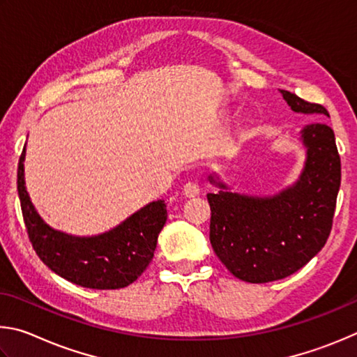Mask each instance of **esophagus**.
<instances>
[{
    "mask_svg": "<svg viewBox=\"0 0 357 357\" xmlns=\"http://www.w3.org/2000/svg\"><path fill=\"white\" fill-rule=\"evenodd\" d=\"M199 185L196 182H188L185 186H183V192L186 197H195L199 195Z\"/></svg>",
    "mask_w": 357,
    "mask_h": 357,
    "instance_id": "esophagus-1",
    "label": "esophagus"
}]
</instances>
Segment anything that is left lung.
I'll return each mask as SVG.
<instances>
[{
    "mask_svg": "<svg viewBox=\"0 0 357 357\" xmlns=\"http://www.w3.org/2000/svg\"><path fill=\"white\" fill-rule=\"evenodd\" d=\"M287 105L303 114H324V106L280 91ZM305 149L301 175L274 196L232 192L216 174L220 191L208 192L210 243L227 270L245 282L265 284L296 273L321 251L333 227L340 188V156L334 131L310 123L299 131Z\"/></svg>",
    "mask_w": 357,
    "mask_h": 357,
    "instance_id": "1",
    "label": "left lung"
}]
</instances>
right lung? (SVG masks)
<instances>
[{"label":"right lung","instance_id":"1","mask_svg":"<svg viewBox=\"0 0 357 357\" xmlns=\"http://www.w3.org/2000/svg\"><path fill=\"white\" fill-rule=\"evenodd\" d=\"M24 146L17 190L24 226L36 254L50 270L72 284L96 290L123 289L141 276L153 259L158 235L167 220L162 199L144 205L114 229L93 236H75L50 227L37 213L24 186Z\"/></svg>","mask_w":357,"mask_h":357}]
</instances>
